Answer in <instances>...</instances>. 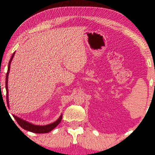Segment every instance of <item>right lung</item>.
<instances>
[{
    "instance_id": "obj_1",
    "label": "right lung",
    "mask_w": 155,
    "mask_h": 155,
    "mask_svg": "<svg viewBox=\"0 0 155 155\" xmlns=\"http://www.w3.org/2000/svg\"><path fill=\"white\" fill-rule=\"evenodd\" d=\"M15 54V52L13 53L12 56L10 59V61L9 62V65H8V70H7V75H6V81H5V87H6V91H7V107H9V92H8V76H9V70H10V65H11V63L12 59H14ZM14 119L16 120L18 124H19L21 127L22 128H24L25 130H27L28 131H31V132L33 133H49L50 131H51L52 130H53L54 128H55L57 125H58L60 122L61 121L62 119V114L60 115L59 117L57 119L55 122L51 123V124H46V125H43V126H40V125H35L33 124H31V123L28 122L26 120H22V118H20L16 115H13Z\"/></svg>"
}]
</instances>
